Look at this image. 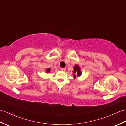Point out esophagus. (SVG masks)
I'll return each mask as SVG.
<instances>
[{
    "label": "esophagus",
    "mask_w": 126,
    "mask_h": 126,
    "mask_svg": "<svg viewBox=\"0 0 126 126\" xmlns=\"http://www.w3.org/2000/svg\"><path fill=\"white\" fill-rule=\"evenodd\" d=\"M66 69L65 68H61V70L62 71H65Z\"/></svg>",
    "instance_id": "34e87169"
}]
</instances>
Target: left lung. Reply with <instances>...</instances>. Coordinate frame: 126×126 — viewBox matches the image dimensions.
<instances>
[{"label": "left lung", "instance_id": "1", "mask_svg": "<svg viewBox=\"0 0 126 126\" xmlns=\"http://www.w3.org/2000/svg\"><path fill=\"white\" fill-rule=\"evenodd\" d=\"M73 76H74V78H76V77H79L81 76V69L79 66L78 65H75L74 67V71H73Z\"/></svg>", "mask_w": 126, "mask_h": 126}]
</instances>
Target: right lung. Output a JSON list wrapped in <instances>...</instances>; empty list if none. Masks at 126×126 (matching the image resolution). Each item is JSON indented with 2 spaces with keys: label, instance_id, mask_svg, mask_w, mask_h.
I'll use <instances>...</instances> for the list:
<instances>
[{
  "label": "right lung",
  "instance_id": "add662e5",
  "mask_svg": "<svg viewBox=\"0 0 126 126\" xmlns=\"http://www.w3.org/2000/svg\"><path fill=\"white\" fill-rule=\"evenodd\" d=\"M50 70H51V69L50 68H48V69H47L46 70V72L47 73H49V72H50Z\"/></svg>",
  "mask_w": 126,
  "mask_h": 126
}]
</instances>
